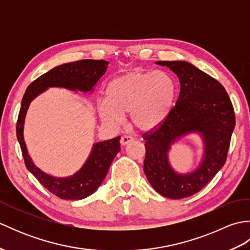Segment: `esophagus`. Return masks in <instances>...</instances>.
Instances as JSON below:
<instances>
[{"label":"esophagus","instance_id":"esophagus-1","mask_svg":"<svg viewBox=\"0 0 250 250\" xmlns=\"http://www.w3.org/2000/svg\"><path fill=\"white\" fill-rule=\"evenodd\" d=\"M133 141H134V139L132 136H130V135H124V136L121 137L120 143H121L122 146H125V145H128L129 143L133 142Z\"/></svg>","mask_w":250,"mask_h":250}]
</instances>
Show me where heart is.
<instances>
[{
  "label": "heart",
  "mask_w": 250,
  "mask_h": 250,
  "mask_svg": "<svg viewBox=\"0 0 250 250\" xmlns=\"http://www.w3.org/2000/svg\"><path fill=\"white\" fill-rule=\"evenodd\" d=\"M177 94V83L167 72L130 71L107 83L105 101L99 102L98 113L111 126L120 125L130 114L132 125L149 133L160 128L171 115Z\"/></svg>",
  "instance_id": "heart-1"
}]
</instances>
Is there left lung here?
Returning a JSON list of instances; mask_svg holds the SVG:
<instances>
[{
  "label": "left lung",
  "mask_w": 250,
  "mask_h": 250,
  "mask_svg": "<svg viewBox=\"0 0 250 250\" xmlns=\"http://www.w3.org/2000/svg\"><path fill=\"white\" fill-rule=\"evenodd\" d=\"M178 76L180 92L171 115L150 133L144 134V172L158 193L184 199L205 187L227 160L235 116L224 86L187 61H157ZM196 133L204 142V156L195 170L178 173L170 167L168 151L173 144Z\"/></svg>",
  "instance_id": "obj_1"
}]
</instances>
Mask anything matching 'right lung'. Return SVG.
Masks as SVG:
<instances>
[{"label": "right lung", "mask_w": 250, "mask_h": 250, "mask_svg": "<svg viewBox=\"0 0 250 250\" xmlns=\"http://www.w3.org/2000/svg\"><path fill=\"white\" fill-rule=\"evenodd\" d=\"M109 62L104 60H81L56 66L30 83L21 102L17 121V139L26 168L51 193L63 200H82L100 187L107 174L111 162L120 151V136L93 144L83 166L72 176L54 177L42 171L32 161L23 137V126L30 103L48 88H65L71 91L92 92Z\"/></svg>", "instance_id": "right-lung-1"}]
</instances>
